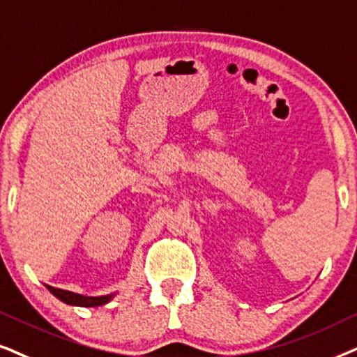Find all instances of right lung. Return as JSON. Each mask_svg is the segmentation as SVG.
Returning a JSON list of instances; mask_svg holds the SVG:
<instances>
[{"instance_id":"1","label":"right lung","mask_w":357,"mask_h":357,"mask_svg":"<svg viewBox=\"0 0 357 357\" xmlns=\"http://www.w3.org/2000/svg\"><path fill=\"white\" fill-rule=\"evenodd\" d=\"M45 287L49 289L56 298H60L61 302L68 303V305H75V307H99V305H104V303L111 302L112 298L117 296V292H114V294H107V296L89 297V296H82V294L63 291V289H56L52 286H45Z\"/></svg>"}]
</instances>
